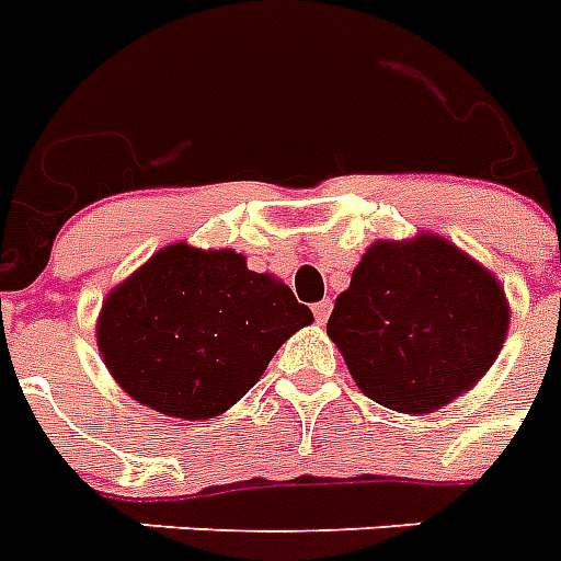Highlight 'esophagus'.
Returning <instances> with one entry per match:
<instances>
[{
  "instance_id": "obj_1",
  "label": "esophagus",
  "mask_w": 561,
  "mask_h": 561,
  "mask_svg": "<svg viewBox=\"0 0 561 561\" xmlns=\"http://www.w3.org/2000/svg\"><path fill=\"white\" fill-rule=\"evenodd\" d=\"M313 317H317V322H325L328 317H331V299H322V302L313 305Z\"/></svg>"
}]
</instances>
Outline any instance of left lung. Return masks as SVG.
<instances>
[{"instance_id":"8db88e82","label":"left lung","mask_w":561,"mask_h":561,"mask_svg":"<svg viewBox=\"0 0 561 561\" xmlns=\"http://www.w3.org/2000/svg\"><path fill=\"white\" fill-rule=\"evenodd\" d=\"M507 325L502 282L444 236L417 233L363 253L328 336L375 403L426 414L486 375Z\"/></svg>"}]
</instances>
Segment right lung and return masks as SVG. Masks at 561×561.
<instances>
[{
  "mask_svg": "<svg viewBox=\"0 0 561 561\" xmlns=\"http://www.w3.org/2000/svg\"><path fill=\"white\" fill-rule=\"evenodd\" d=\"M311 322L285 282L248 271L241 253L178 241L108 290L98 348L129 398L207 421L244 398L279 345Z\"/></svg>",
  "mask_w": 561,
  "mask_h": 561,
  "instance_id": "1",
  "label": "right lung"
}]
</instances>
